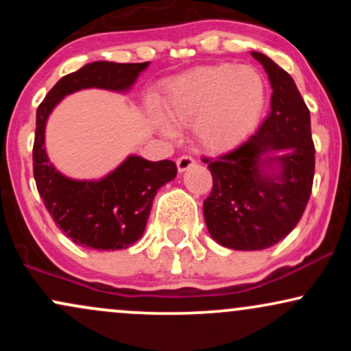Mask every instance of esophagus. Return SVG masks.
I'll return each instance as SVG.
<instances>
[{
    "instance_id": "obj_1",
    "label": "esophagus",
    "mask_w": 351,
    "mask_h": 351,
    "mask_svg": "<svg viewBox=\"0 0 351 351\" xmlns=\"http://www.w3.org/2000/svg\"><path fill=\"white\" fill-rule=\"evenodd\" d=\"M195 165V158L189 155H183L176 160V167H178V171H186L188 168H191Z\"/></svg>"
}]
</instances>
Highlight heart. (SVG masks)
Here are the masks:
<instances>
[{
	"instance_id": "heart-1",
	"label": "heart",
	"mask_w": 351,
	"mask_h": 351,
	"mask_svg": "<svg viewBox=\"0 0 351 351\" xmlns=\"http://www.w3.org/2000/svg\"><path fill=\"white\" fill-rule=\"evenodd\" d=\"M265 104L263 75L249 66H208L171 80L162 114L173 125H191L209 152L234 148L259 122ZM167 134L170 128L163 127Z\"/></svg>"
}]
</instances>
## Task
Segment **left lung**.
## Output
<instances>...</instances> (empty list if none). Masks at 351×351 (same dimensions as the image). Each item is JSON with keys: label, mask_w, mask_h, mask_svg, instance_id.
I'll return each mask as SVG.
<instances>
[{"label": "left lung", "mask_w": 351, "mask_h": 351, "mask_svg": "<svg viewBox=\"0 0 351 351\" xmlns=\"http://www.w3.org/2000/svg\"><path fill=\"white\" fill-rule=\"evenodd\" d=\"M251 54L271 80V112L234 150L203 160L213 175L203 204L208 231L236 251H259L284 239L304 215L315 173L310 112L299 88L272 59Z\"/></svg>", "instance_id": "left-lung-1"}]
</instances>
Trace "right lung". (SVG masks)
Listing matches in <instances>:
<instances>
[{"instance_id":"right-lung-1","label":"right lung","mask_w":351,"mask_h":351,"mask_svg":"<svg viewBox=\"0 0 351 351\" xmlns=\"http://www.w3.org/2000/svg\"><path fill=\"white\" fill-rule=\"evenodd\" d=\"M148 62L119 64L108 60L86 64L64 75L47 92L36 112L33 173L39 196L52 219L75 244L99 251L127 249L143 236L156 191L176 176L171 160L148 162L130 155L102 180L79 181L64 176L49 162L44 147L47 117L66 95L80 88L125 92Z\"/></svg>"}]
</instances>
